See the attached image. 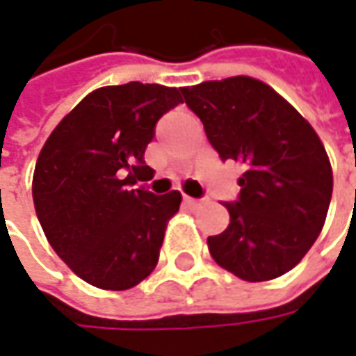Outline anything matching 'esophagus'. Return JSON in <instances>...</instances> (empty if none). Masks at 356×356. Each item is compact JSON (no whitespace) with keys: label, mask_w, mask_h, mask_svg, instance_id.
<instances>
[{"label":"esophagus","mask_w":356,"mask_h":356,"mask_svg":"<svg viewBox=\"0 0 356 356\" xmlns=\"http://www.w3.org/2000/svg\"><path fill=\"white\" fill-rule=\"evenodd\" d=\"M183 200H185L188 208H198V206H202V200H196V198H191V196H185Z\"/></svg>","instance_id":"1"}]
</instances>
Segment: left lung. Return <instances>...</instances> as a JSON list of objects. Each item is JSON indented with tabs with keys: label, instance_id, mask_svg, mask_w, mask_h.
<instances>
[{
	"label": "left lung",
	"instance_id": "obj_1",
	"mask_svg": "<svg viewBox=\"0 0 356 356\" xmlns=\"http://www.w3.org/2000/svg\"><path fill=\"white\" fill-rule=\"evenodd\" d=\"M221 160L244 168L231 223L209 236L219 267L265 282L296 267L318 238L334 175L313 125L275 89L250 76L181 88Z\"/></svg>",
	"mask_w": 356,
	"mask_h": 356
}]
</instances>
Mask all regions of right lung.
<instances>
[{
    "mask_svg": "<svg viewBox=\"0 0 356 356\" xmlns=\"http://www.w3.org/2000/svg\"><path fill=\"white\" fill-rule=\"evenodd\" d=\"M181 89L129 81L83 97L53 129L35 162L34 208L51 248L81 280L129 290L154 270L181 193L145 186V148ZM140 181V179H139Z\"/></svg>",
    "mask_w": 356,
    "mask_h": 356,
    "instance_id": "add662e5",
    "label": "right lung"
}]
</instances>
